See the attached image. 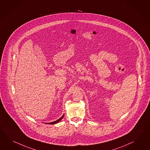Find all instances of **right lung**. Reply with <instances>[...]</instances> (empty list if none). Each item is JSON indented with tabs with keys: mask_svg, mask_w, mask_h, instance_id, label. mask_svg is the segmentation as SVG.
I'll return each mask as SVG.
<instances>
[{
	"mask_svg": "<svg viewBox=\"0 0 150 150\" xmlns=\"http://www.w3.org/2000/svg\"><path fill=\"white\" fill-rule=\"evenodd\" d=\"M64 117V114L62 115V117H60L59 119L58 120H57L56 121H54V122H49V123H47L48 124H56V123H58L59 122V121L61 120V119H62V118L63 117Z\"/></svg>",
	"mask_w": 150,
	"mask_h": 150,
	"instance_id": "right-lung-1",
	"label": "right lung"
}]
</instances>
